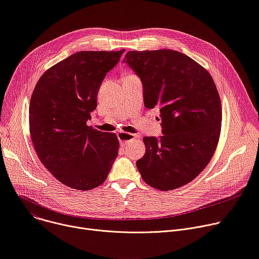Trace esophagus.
<instances>
[{
    "mask_svg": "<svg viewBox=\"0 0 259 259\" xmlns=\"http://www.w3.org/2000/svg\"><path fill=\"white\" fill-rule=\"evenodd\" d=\"M138 137L136 134H132V133H127V132H119L117 133V138H119L121 145H126L128 142H130L131 139H134Z\"/></svg>",
    "mask_w": 259,
    "mask_h": 259,
    "instance_id": "esophagus-1",
    "label": "esophagus"
}]
</instances>
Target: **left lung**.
Instances as JSON below:
<instances>
[{"label": "left lung", "mask_w": 259, "mask_h": 259, "mask_svg": "<svg viewBox=\"0 0 259 259\" xmlns=\"http://www.w3.org/2000/svg\"><path fill=\"white\" fill-rule=\"evenodd\" d=\"M124 63L142 79L144 102L160 108L163 135L144 137L146 154L136 162L143 180L161 191L190 183L213 157L222 109L210 74L188 56L171 51L128 52Z\"/></svg>", "instance_id": "1"}]
</instances>
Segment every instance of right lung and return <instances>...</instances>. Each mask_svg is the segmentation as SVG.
<instances>
[{
    "instance_id": "1",
    "label": "right lung",
    "mask_w": 259,
    "mask_h": 259,
    "mask_svg": "<svg viewBox=\"0 0 259 259\" xmlns=\"http://www.w3.org/2000/svg\"><path fill=\"white\" fill-rule=\"evenodd\" d=\"M124 52L75 53L46 70L33 91L29 121L35 151L67 187L85 191L100 186L117 157L116 135L87 122L106 73Z\"/></svg>"
}]
</instances>
